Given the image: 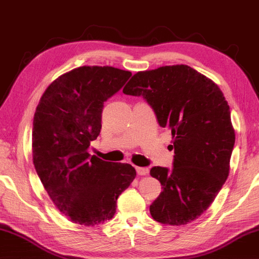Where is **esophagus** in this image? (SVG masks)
<instances>
[{
  "label": "esophagus",
  "instance_id": "esophagus-1",
  "mask_svg": "<svg viewBox=\"0 0 259 259\" xmlns=\"http://www.w3.org/2000/svg\"><path fill=\"white\" fill-rule=\"evenodd\" d=\"M136 170H137V173L139 174V176H147V174L149 173V169H148V167L137 166Z\"/></svg>",
  "mask_w": 259,
  "mask_h": 259
}]
</instances>
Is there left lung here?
Masks as SVG:
<instances>
[{
    "instance_id": "8db88e82",
    "label": "left lung",
    "mask_w": 259,
    "mask_h": 259,
    "mask_svg": "<svg viewBox=\"0 0 259 259\" xmlns=\"http://www.w3.org/2000/svg\"><path fill=\"white\" fill-rule=\"evenodd\" d=\"M122 92L142 96L173 138L172 169L150 170L163 189L151 216L166 225L190 223L213 203L230 172L235 132L223 93L188 65L138 71Z\"/></svg>"
}]
</instances>
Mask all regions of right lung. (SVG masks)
I'll list each match as a JSON object with an SVG mask.
<instances>
[{"instance_id":"add662e5","label":"right lung","mask_w":259,"mask_h":259,"mask_svg":"<svg viewBox=\"0 0 259 259\" xmlns=\"http://www.w3.org/2000/svg\"><path fill=\"white\" fill-rule=\"evenodd\" d=\"M128 70L82 66L47 87L36 108L32 150L35 170L51 200L80 225L111 220L119 195L137 173L128 163L107 162L88 153L101 129L104 102L122 88Z\"/></svg>"}]
</instances>
